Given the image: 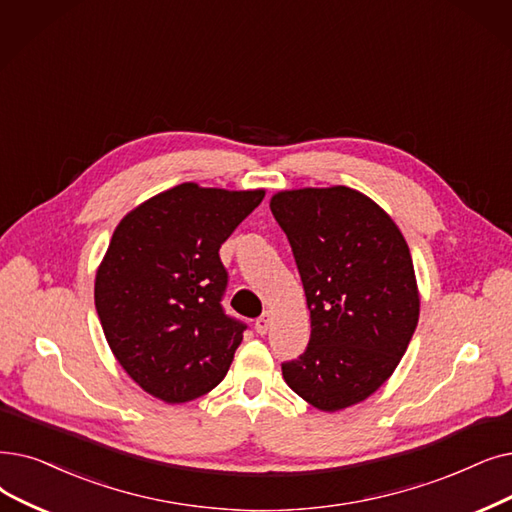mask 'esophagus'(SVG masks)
<instances>
[{"label": "esophagus", "mask_w": 512, "mask_h": 512, "mask_svg": "<svg viewBox=\"0 0 512 512\" xmlns=\"http://www.w3.org/2000/svg\"><path fill=\"white\" fill-rule=\"evenodd\" d=\"M270 326H272V314L270 311H263V316H259L255 320V330L259 332V335H265V332L270 330Z\"/></svg>", "instance_id": "esophagus-1"}]
</instances>
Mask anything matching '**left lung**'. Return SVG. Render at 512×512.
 Listing matches in <instances>:
<instances>
[{
	"label": "left lung",
	"instance_id": "left-lung-1",
	"mask_svg": "<svg viewBox=\"0 0 512 512\" xmlns=\"http://www.w3.org/2000/svg\"><path fill=\"white\" fill-rule=\"evenodd\" d=\"M270 209L291 242L311 335L282 376L305 402L343 410L379 389L418 324L408 244L393 219L345 186L284 190Z\"/></svg>",
	"mask_w": 512,
	"mask_h": 512
}]
</instances>
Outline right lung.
Returning <instances> with one entry per match:
<instances>
[{
  "label": "right lung",
  "mask_w": 512,
  "mask_h": 512,
  "mask_svg": "<svg viewBox=\"0 0 512 512\" xmlns=\"http://www.w3.org/2000/svg\"><path fill=\"white\" fill-rule=\"evenodd\" d=\"M180 184L127 213L96 274V311L125 372L150 395L184 404L215 389L247 324L221 305L219 249L261 201Z\"/></svg>",
  "instance_id": "add662e5"
}]
</instances>
